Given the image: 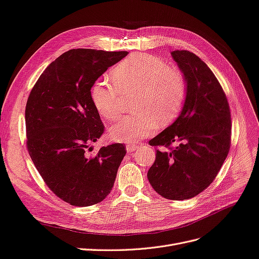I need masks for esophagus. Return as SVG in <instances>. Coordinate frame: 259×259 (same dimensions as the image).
I'll use <instances>...</instances> for the list:
<instances>
[{
	"label": "esophagus",
	"instance_id": "1",
	"mask_svg": "<svg viewBox=\"0 0 259 259\" xmlns=\"http://www.w3.org/2000/svg\"><path fill=\"white\" fill-rule=\"evenodd\" d=\"M125 149H127V152H134L138 149V145L137 144H134V143H128L127 145H125Z\"/></svg>",
	"mask_w": 259,
	"mask_h": 259
}]
</instances>
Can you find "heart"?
<instances>
[{"instance_id":"heart-1","label":"heart","mask_w":259,"mask_h":259,"mask_svg":"<svg viewBox=\"0 0 259 259\" xmlns=\"http://www.w3.org/2000/svg\"><path fill=\"white\" fill-rule=\"evenodd\" d=\"M113 83L99 80L91 88V99L99 114L116 120L123 112L122 94L136 91L132 102L137 113L125 116L109 129L114 141L135 143L179 115L187 98V81L161 58L134 54L110 70Z\"/></svg>"}]
</instances>
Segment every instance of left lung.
<instances>
[{
	"mask_svg": "<svg viewBox=\"0 0 259 259\" xmlns=\"http://www.w3.org/2000/svg\"><path fill=\"white\" fill-rule=\"evenodd\" d=\"M171 56L186 78L187 98L175 122L149 142L166 149L156 151L147 179L162 197L182 201L215 180L230 150L231 114L219 81L201 58L184 50Z\"/></svg>",
	"mask_w": 259,
	"mask_h": 259,
	"instance_id": "8db88e82",
	"label": "left lung"
}]
</instances>
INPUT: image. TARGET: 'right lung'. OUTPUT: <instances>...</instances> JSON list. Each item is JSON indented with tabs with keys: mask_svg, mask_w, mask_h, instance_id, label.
Returning a JSON list of instances; mask_svg holds the SVG:
<instances>
[{
	"mask_svg": "<svg viewBox=\"0 0 259 259\" xmlns=\"http://www.w3.org/2000/svg\"><path fill=\"white\" fill-rule=\"evenodd\" d=\"M128 52L73 49L52 62L33 85L26 105L27 149L55 195L73 206L102 202L112 191L125 155L121 143L85 153L104 132L91 88Z\"/></svg>",
	"mask_w": 259,
	"mask_h": 259,
	"instance_id": "obj_1",
	"label": "right lung"
}]
</instances>
